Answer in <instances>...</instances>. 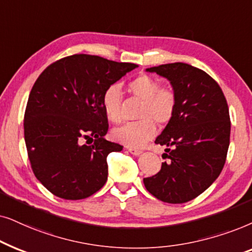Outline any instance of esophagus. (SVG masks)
<instances>
[{"label": "esophagus", "mask_w": 252, "mask_h": 252, "mask_svg": "<svg viewBox=\"0 0 252 252\" xmlns=\"http://www.w3.org/2000/svg\"><path fill=\"white\" fill-rule=\"evenodd\" d=\"M128 151L133 156H138V154L142 153V150L140 149H136V147H128Z\"/></svg>", "instance_id": "obj_1"}]
</instances>
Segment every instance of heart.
<instances>
[{
  "instance_id": "obj_1",
  "label": "heart",
  "mask_w": 252,
  "mask_h": 252,
  "mask_svg": "<svg viewBox=\"0 0 252 252\" xmlns=\"http://www.w3.org/2000/svg\"><path fill=\"white\" fill-rule=\"evenodd\" d=\"M133 96L143 100L137 116L140 120L129 122L113 130V138L126 146L140 147L156 133V122L160 126L173 119L177 106V94L173 87L160 85L153 77L140 75L128 85ZM102 108L114 123L123 119L122 92L119 85L107 87L102 94Z\"/></svg>"
}]
</instances>
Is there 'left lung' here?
<instances>
[{
	"mask_svg": "<svg viewBox=\"0 0 252 252\" xmlns=\"http://www.w3.org/2000/svg\"><path fill=\"white\" fill-rule=\"evenodd\" d=\"M172 83L177 94L173 119L157 137L166 146L161 169L145 177L144 186L158 199L182 204L203 193L220 175L230 138L227 100L216 80L205 71L169 63L149 68Z\"/></svg>",
	"mask_w": 252,
	"mask_h": 252,
	"instance_id": "left-lung-1",
	"label": "left lung"
}]
</instances>
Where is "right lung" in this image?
<instances>
[{"instance_id": "1", "label": "right lung", "mask_w": 252, "mask_h": 252, "mask_svg": "<svg viewBox=\"0 0 252 252\" xmlns=\"http://www.w3.org/2000/svg\"><path fill=\"white\" fill-rule=\"evenodd\" d=\"M136 68L75 54L52 63L35 80L25 109L24 138L33 173L53 194L84 199L105 186L107 156L123 146L103 138L108 119L102 94ZM84 139L93 144H83Z\"/></svg>"}]
</instances>
